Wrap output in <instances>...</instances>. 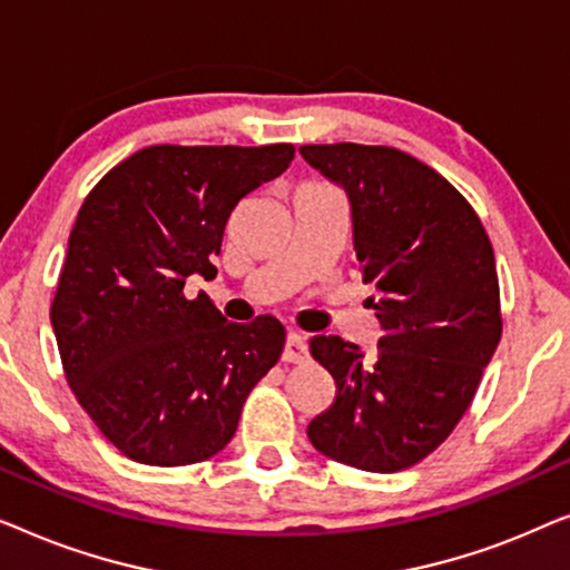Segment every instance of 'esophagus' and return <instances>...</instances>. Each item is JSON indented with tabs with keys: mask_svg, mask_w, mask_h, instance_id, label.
Instances as JSON below:
<instances>
[{
	"mask_svg": "<svg viewBox=\"0 0 570 570\" xmlns=\"http://www.w3.org/2000/svg\"><path fill=\"white\" fill-rule=\"evenodd\" d=\"M285 363H303L308 361V342L301 332H287L285 350H283Z\"/></svg>",
	"mask_w": 570,
	"mask_h": 570,
	"instance_id": "esophagus-1",
	"label": "esophagus"
}]
</instances>
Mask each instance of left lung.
<instances>
[{
  "label": "left lung",
  "mask_w": 570,
  "mask_h": 570,
  "mask_svg": "<svg viewBox=\"0 0 570 570\" xmlns=\"http://www.w3.org/2000/svg\"><path fill=\"white\" fill-rule=\"evenodd\" d=\"M301 155L347 194L353 248L384 330L371 357L334 334L311 340L337 396L311 420L308 439L357 470H407L449 439L501 342L493 246L470 202L396 147L303 145Z\"/></svg>",
  "instance_id": "obj_1"
}]
</instances>
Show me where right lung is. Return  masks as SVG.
Here are the masks:
<instances>
[{"instance_id": "1", "label": "right lung", "mask_w": 570, "mask_h": 570, "mask_svg": "<svg viewBox=\"0 0 570 570\" xmlns=\"http://www.w3.org/2000/svg\"><path fill=\"white\" fill-rule=\"evenodd\" d=\"M293 145L145 147L85 197L51 303L77 402L139 464L205 462L228 446L285 326L223 318L189 275L213 277L240 199L291 166Z\"/></svg>"}]
</instances>
